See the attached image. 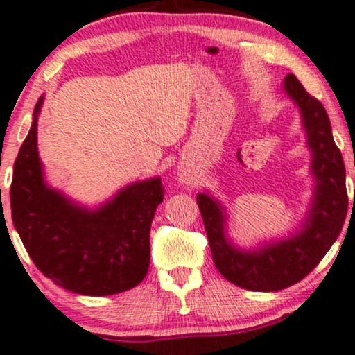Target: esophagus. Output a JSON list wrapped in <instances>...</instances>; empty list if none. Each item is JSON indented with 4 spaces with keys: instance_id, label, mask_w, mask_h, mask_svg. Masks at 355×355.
<instances>
[{
    "instance_id": "34e87169",
    "label": "esophagus",
    "mask_w": 355,
    "mask_h": 355,
    "mask_svg": "<svg viewBox=\"0 0 355 355\" xmlns=\"http://www.w3.org/2000/svg\"><path fill=\"white\" fill-rule=\"evenodd\" d=\"M178 182H180L182 185H190L191 183V177L185 167H180V172H178Z\"/></svg>"
}]
</instances>
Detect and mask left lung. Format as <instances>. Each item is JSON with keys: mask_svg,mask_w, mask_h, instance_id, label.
Returning <instances> with one entry per match:
<instances>
[{"mask_svg": "<svg viewBox=\"0 0 355 355\" xmlns=\"http://www.w3.org/2000/svg\"><path fill=\"white\" fill-rule=\"evenodd\" d=\"M284 89L302 114L311 152L309 170L315 178L311 203L300 230L260 242L254 249L239 248L227 236L226 208L209 191L196 195L214 266L231 284L252 291L284 290L303 280L338 239L347 214L344 160L324 106L308 95L295 75H286Z\"/></svg>", "mask_w": 355, "mask_h": 355, "instance_id": "1", "label": "left lung"}]
</instances>
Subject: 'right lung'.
Wrapping results in <instances>:
<instances>
[{
  "label": "right lung",
  "instance_id": "obj_1",
  "mask_svg": "<svg viewBox=\"0 0 355 355\" xmlns=\"http://www.w3.org/2000/svg\"><path fill=\"white\" fill-rule=\"evenodd\" d=\"M15 162L12 223L35 267L62 288L88 297L131 290L147 275L150 224L164 201L160 177L134 182L96 208L70 200L46 182L37 152V119Z\"/></svg>",
  "mask_w": 355,
  "mask_h": 355
}]
</instances>
